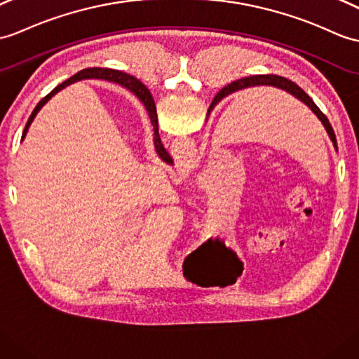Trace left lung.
Segmentation results:
<instances>
[{
  "label": "left lung",
  "mask_w": 359,
  "mask_h": 359,
  "mask_svg": "<svg viewBox=\"0 0 359 359\" xmlns=\"http://www.w3.org/2000/svg\"><path fill=\"white\" fill-rule=\"evenodd\" d=\"M257 86H271V87H277V88H280V90H285V91H287V93L292 95L294 97H297L298 101H302L304 105L309 107L311 110L315 113L316 118H318V119L321 121V123L324 125V128H326L330 140L333 142V145H335V148H337L335 133H333V128H332V125L329 123V119L326 118V114H323V111L320 110V108L315 105V102L312 101V99H311L309 96H307L306 91L299 88V87L295 84V82L289 81V79L283 78V76H277V74H255V76H249V78H243V79H238V81L231 82V84H228L226 87H223V88L219 91V93L215 95L212 104L210 105V108H208V114L211 113L212 108H214L215 105H217L224 96L232 95V93H236V91L245 90V88L257 87ZM140 90H142V88H140Z\"/></svg>",
  "instance_id": "obj_1"
}]
</instances>
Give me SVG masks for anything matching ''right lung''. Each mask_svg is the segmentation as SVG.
<instances>
[{
	"label": "right lung",
	"instance_id": "1",
	"mask_svg": "<svg viewBox=\"0 0 359 359\" xmlns=\"http://www.w3.org/2000/svg\"><path fill=\"white\" fill-rule=\"evenodd\" d=\"M93 78H97V79H107V81H113V82H118V84H121L122 87L128 88L130 91H133L139 99L140 102L145 105L147 111H148V116L149 119H151V123H153V131H154V148H156V153L159 154L161 159L166 163H171V157L168 154V151H166L165 147L162 145V140H161V136H159V125H157V113H156V104H154V99L151 96V93H149V90L142 84V82L139 79H136L135 76H130V74L127 73H122V72H118V70H110V69H97V67H93V69H86V70H81L79 73L74 74V76H72L70 79H67L65 82H62L61 86H57L56 88H53L50 93L43 97L39 101V104L35 107V110L32 111L30 118L26 123V128H24V133H22V139L26 137L27 135V130L30 127V123L33 122V119H35L36 113L41 110L46 105V102L48 101L50 97H52L53 95H56L57 91L62 90L64 87H67L69 84H73V82L76 81H82V79H93ZM142 90H140V88Z\"/></svg>",
	"mask_w": 359,
	"mask_h": 359
}]
</instances>
